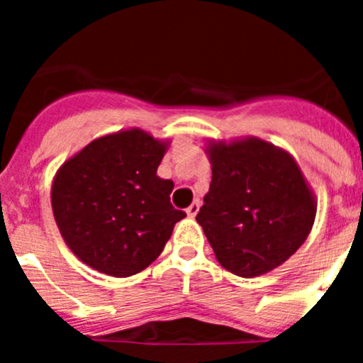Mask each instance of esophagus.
I'll return each mask as SVG.
<instances>
[{
	"instance_id": "esophagus-1",
	"label": "esophagus",
	"mask_w": 363,
	"mask_h": 363,
	"mask_svg": "<svg viewBox=\"0 0 363 363\" xmlns=\"http://www.w3.org/2000/svg\"><path fill=\"white\" fill-rule=\"evenodd\" d=\"M200 205H201L200 200H194V201H192V203L187 207V214H189V216H191V218L196 216L198 211H200Z\"/></svg>"
}]
</instances>
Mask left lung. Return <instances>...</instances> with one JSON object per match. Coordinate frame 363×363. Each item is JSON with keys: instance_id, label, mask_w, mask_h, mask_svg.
Here are the masks:
<instances>
[{"instance_id": "obj_1", "label": "left lung", "mask_w": 363, "mask_h": 363, "mask_svg": "<svg viewBox=\"0 0 363 363\" xmlns=\"http://www.w3.org/2000/svg\"><path fill=\"white\" fill-rule=\"evenodd\" d=\"M213 179L196 221L221 267L242 278L277 269L313 229L316 196L287 150L249 136L209 140Z\"/></svg>"}]
</instances>
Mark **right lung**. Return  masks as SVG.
Returning <instances> with one entry per match:
<instances>
[{"label": "right lung", "instance_id": "right-lung-1", "mask_svg": "<svg viewBox=\"0 0 363 363\" xmlns=\"http://www.w3.org/2000/svg\"><path fill=\"white\" fill-rule=\"evenodd\" d=\"M169 142L142 129L96 138L54 176L50 203L56 225L83 264L127 278L162 255L176 221L174 184L156 174Z\"/></svg>", "mask_w": 363, "mask_h": 363}]
</instances>
